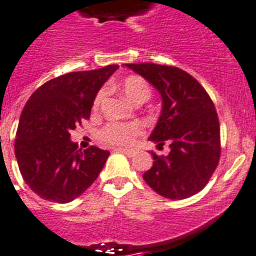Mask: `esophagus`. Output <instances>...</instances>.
Returning a JSON list of instances; mask_svg holds the SVG:
<instances>
[{"instance_id": "esophagus-1", "label": "esophagus", "mask_w": 256, "mask_h": 256, "mask_svg": "<svg viewBox=\"0 0 256 256\" xmlns=\"http://www.w3.org/2000/svg\"><path fill=\"white\" fill-rule=\"evenodd\" d=\"M116 152H120V153L126 154V157H133L136 154V150L134 149H123V148H118Z\"/></svg>"}]
</instances>
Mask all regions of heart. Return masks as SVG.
Returning <instances> with one entry per match:
<instances>
[{
	"label": "heart",
	"mask_w": 256,
	"mask_h": 256,
	"mask_svg": "<svg viewBox=\"0 0 256 256\" xmlns=\"http://www.w3.org/2000/svg\"><path fill=\"white\" fill-rule=\"evenodd\" d=\"M123 94L126 95V99H130V102L137 103L142 100L146 102L148 99L150 98L152 88L145 80L136 76H130L126 78L122 86ZM106 95V90H100L96 94L94 100V106L98 107L102 103L103 98ZM142 132V126L138 123H111L106 124L102 130L98 132V138L103 142L108 144V145H115V146H126L132 144L134 137L138 136Z\"/></svg>",
	"instance_id": "obj_1"
}]
</instances>
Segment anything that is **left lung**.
Masks as SVG:
<instances>
[{
    "mask_svg": "<svg viewBox=\"0 0 256 256\" xmlns=\"http://www.w3.org/2000/svg\"><path fill=\"white\" fill-rule=\"evenodd\" d=\"M153 86L162 99L161 115L149 140L164 145L168 156H153V166L142 178L158 195L187 199L202 191L220 160V123L214 104L195 78L179 68L126 64Z\"/></svg>",
    "mask_w": 256,
    "mask_h": 256,
    "instance_id": "8db88e82",
    "label": "left lung"
}]
</instances>
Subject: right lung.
Returning a JSON list of instances; mask_svg holds the SVG:
<instances>
[{
	"label": "right lung",
	"mask_w": 256,
	"mask_h": 256,
	"mask_svg": "<svg viewBox=\"0 0 256 256\" xmlns=\"http://www.w3.org/2000/svg\"><path fill=\"white\" fill-rule=\"evenodd\" d=\"M118 65L72 72L46 82L27 100L16 140L23 180L42 199L65 204L98 178L108 150L78 149L70 130L88 119L95 96Z\"/></svg>",
	"instance_id": "add662e5"
}]
</instances>
